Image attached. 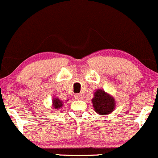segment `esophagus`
<instances>
[{
    "label": "esophagus",
    "mask_w": 158,
    "mask_h": 158,
    "mask_svg": "<svg viewBox=\"0 0 158 158\" xmlns=\"http://www.w3.org/2000/svg\"><path fill=\"white\" fill-rule=\"evenodd\" d=\"M74 97H75L76 99H77V100H82V98H83L82 95H81V94H75L74 95Z\"/></svg>",
    "instance_id": "34e87169"
}]
</instances>
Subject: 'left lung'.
Segmentation results:
<instances>
[{"instance_id": "1", "label": "left lung", "mask_w": 158, "mask_h": 158, "mask_svg": "<svg viewBox=\"0 0 158 158\" xmlns=\"http://www.w3.org/2000/svg\"><path fill=\"white\" fill-rule=\"evenodd\" d=\"M92 103L95 111L101 115L110 114L115 107L114 99L103 90H98L95 92Z\"/></svg>"}]
</instances>
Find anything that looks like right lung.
Wrapping results in <instances>:
<instances>
[{
	"mask_svg": "<svg viewBox=\"0 0 158 158\" xmlns=\"http://www.w3.org/2000/svg\"><path fill=\"white\" fill-rule=\"evenodd\" d=\"M62 106H63V103H62V101L60 100L57 99V98H54L53 100V107H54L55 109H57L61 107Z\"/></svg>",
	"mask_w": 158,
	"mask_h": 158,
	"instance_id": "1",
	"label": "right lung"
}]
</instances>
